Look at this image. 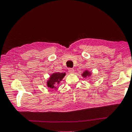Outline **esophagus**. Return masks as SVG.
<instances>
[{
  "instance_id": "34e87169",
  "label": "esophagus",
  "mask_w": 132,
  "mask_h": 132,
  "mask_svg": "<svg viewBox=\"0 0 132 132\" xmlns=\"http://www.w3.org/2000/svg\"><path fill=\"white\" fill-rule=\"evenodd\" d=\"M69 73H70V74H72V73H74V70L73 69H69Z\"/></svg>"
}]
</instances>
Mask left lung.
Wrapping results in <instances>:
<instances>
[{
	"mask_svg": "<svg viewBox=\"0 0 132 132\" xmlns=\"http://www.w3.org/2000/svg\"><path fill=\"white\" fill-rule=\"evenodd\" d=\"M90 74H91V73L90 72V71H88V70H85L84 71V73L82 74V76L83 77L86 78V77H87L90 76Z\"/></svg>",
	"mask_w": 132,
	"mask_h": 132,
	"instance_id": "left-lung-1",
	"label": "left lung"
}]
</instances>
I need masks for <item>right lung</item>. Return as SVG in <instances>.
<instances>
[{"label": "right lung", "mask_w": 132, "mask_h": 132, "mask_svg": "<svg viewBox=\"0 0 132 132\" xmlns=\"http://www.w3.org/2000/svg\"><path fill=\"white\" fill-rule=\"evenodd\" d=\"M66 75L65 73H54L50 76L49 80L47 81V87L51 89H56V85H58L62 79Z\"/></svg>", "instance_id": "add662e5"}]
</instances>
